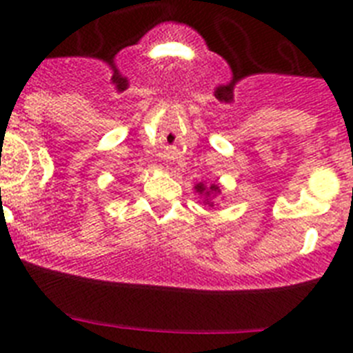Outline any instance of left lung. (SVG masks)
Wrapping results in <instances>:
<instances>
[{
    "instance_id": "8db88e82",
    "label": "left lung",
    "mask_w": 353,
    "mask_h": 353,
    "mask_svg": "<svg viewBox=\"0 0 353 353\" xmlns=\"http://www.w3.org/2000/svg\"><path fill=\"white\" fill-rule=\"evenodd\" d=\"M194 189H196V192H198V194L203 196L205 203L212 205V207H214V203H212V198H214V196H217L221 192V189H219V185H217V183H212V185H205L203 182H199V183H196Z\"/></svg>"
}]
</instances>
